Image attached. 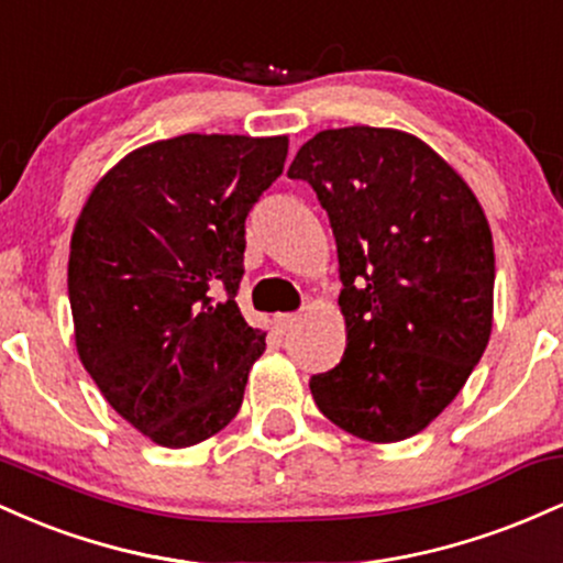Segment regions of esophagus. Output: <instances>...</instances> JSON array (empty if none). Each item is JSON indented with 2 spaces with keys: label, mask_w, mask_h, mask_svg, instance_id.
Segmentation results:
<instances>
[{
  "label": "esophagus",
  "mask_w": 563,
  "mask_h": 563,
  "mask_svg": "<svg viewBox=\"0 0 563 563\" xmlns=\"http://www.w3.org/2000/svg\"><path fill=\"white\" fill-rule=\"evenodd\" d=\"M296 322H299V314H294V312L277 314V325H280V331H283V333H288L290 328L296 325Z\"/></svg>",
  "instance_id": "obj_1"
}]
</instances>
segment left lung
I'll use <instances>...</instances> for the list:
<instances>
[{
	"label": "left lung",
	"mask_w": 563,
	"mask_h": 563,
	"mask_svg": "<svg viewBox=\"0 0 563 563\" xmlns=\"http://www.w3.org/2000/svg\"><path fill=\"white\" fill-rule=\"evenodd\" d=\"M331 219L344 283L341 363L309 378L320 412L367 442L426 429L493 331V232L468 185L397 129H325L288 169Z\"/></svg>",
	"instance_id": "1"
}]
</instances>
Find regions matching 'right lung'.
Instances as JSON below:
<instances>
[{
  "label": "right lung",
  "instance_id": "right-lung-1",
  "mask_svg": "<svg viewBox=\"0 0 563 563\" xmlns=\"http://www.w3.org/2000/svg\"><path fill=\"white\" fill-rule=\"evenodd\" d=\"M286 137L183 134L97 183L70 238L76 349L124 421L190 448L238 416L264 331L243 320L245 217L283 174Z\"/></svg>",
  "mask_w": 563,
  "mask_h": 563
}]
</instances>
